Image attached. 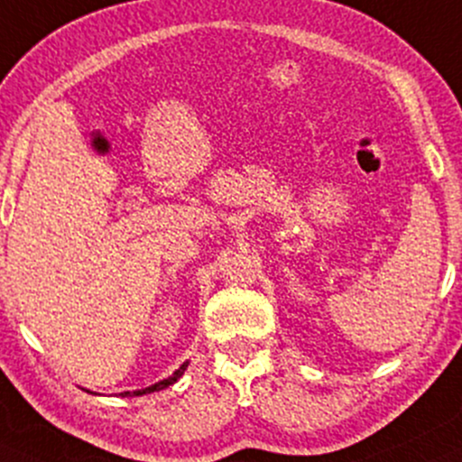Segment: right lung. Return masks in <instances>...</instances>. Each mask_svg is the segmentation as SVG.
<instances>
[{
  "label": "right lung",
  "instance_id": "right-lung-1",
  "mask_svg": "<svg viewBox=\"0 0 462 462\" xmlns=\"http://www.w3.org/2000/svg\"><path fill=\"white\" fill-rule=\"evenodd\" d=\"M187 365H189V363H184L182 367L178 369V372H175L173 375H169V378H166V380H160V383L151 384V387H146V389H137V392H125V393H120V396H125V398H126V396H144V393H153V392H160V389H166V387H169V384L178 383V378L184 374V369H187Z\"/></svg>",
  "mask_w": 462,
  "mask_h": 462
}]
</instances>
